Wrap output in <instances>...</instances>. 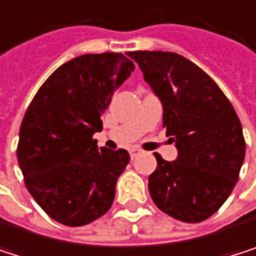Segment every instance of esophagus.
<instances>
[{
	"instance_id": "1",
	"label": "esophagus",
	"mask_w": 256,
	"mask_h": 256,
	"mask_svg": "<svg viewBox=\"0 0 256 256\" xmlns=\"http://www.w3.org/2000/svg\"><path fill=\"white\" fill-rule=\"evenodd\" d=\"M129 153H130V158H132V159H135L136 156H140V154H141V150H140V148H136V147H134V148H130V150H129Z\"/></svg>"
}]
</instances>
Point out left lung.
Instances as JSON below:
<instances>
[{"label": "left lung", "mask_w": 256, "mask_h": 256, "mask_svg": "<svg viewBox=\"0 0 256 256\" xmlns=\"http://www.w3.org/2000/svg\"><path fill=\"white\" fill-rule=\"evenodd\" d=\"M164 106V126L178 156L154 153L148 177L154 204L171 218L198 224L231 195L244 160L242 122L218 84L188 58L162 50L129 52Z\"/></svg>", "instance_id": "8db88e82"}]
</instances>
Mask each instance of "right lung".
I'll return each instance as SVG.
<instances>
[{"mask_svg":"<svg viewBox=\"0 0 256 256\" xmlns=\"http://www.w3.org/2000/svg\"><path fill=\"white\" fill-rule=\"evenodd\" d=\"M135 64L122 54L76 56L38 88L19 130L18 162L25 186L54 220L82 226L103 216L130 156L97 147L100 115Z\"/></svg>","mask_w":256,"mask_h":256,"instance_id":"obj_1","label":"right lung"}]
</instances>
